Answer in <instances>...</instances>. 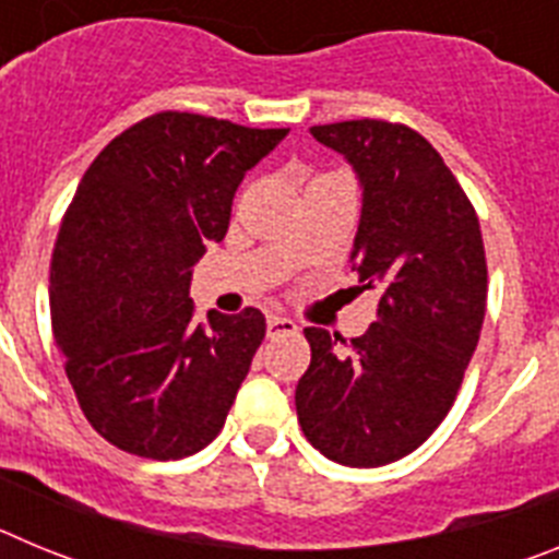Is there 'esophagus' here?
Instances as JSON below:
<instances>
[{"label":"esophagus","mask_w":559,"mask_h":559,"mask_svg":"<svg viewBox=\"0 0 559 559\" xmlns=\"http://www.w3.org/2000/svg\"><path fill=\"white\" fill-rule=\"evenodd\" d=\"M296 322L288 319V316H269V338H276V335H290L296 333Z\"/></svg>","instance_id":"34e87169"}]
</instances>
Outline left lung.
I'll list each match as a JSON object with an SVG mask.
<instances>
[{
    "label": "left lung",
    "mask_w": 559,
    "mask_h": 559,
    "mask_svg": "<svg viewBox=\"0 0 559 559\" xmlns=\"http://www.w3.org/2000/svg\"><path fill=\"white\" fill-rule=\"evenodd\" d=\"M310 133L358 176L349 263L380 302L378 319L349 344L305 330L310 367L296 414L316 451L380 467L417 451L456 400L487 308L481 229L442 156L408 126L347 120Z\"/></svg>",
    "instance_id": "1"
}]
</instances>
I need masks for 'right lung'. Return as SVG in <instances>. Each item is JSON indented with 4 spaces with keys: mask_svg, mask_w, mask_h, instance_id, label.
Returning <instances> with one entry per match:
<instances>
[{
    "mask_svg": "<svg viewBox=\"0 0 559 559\" xmlns=\"http://www.w3.org/2000/svg\"><path fill=\"white\" fill-rule=\"evenodd\" d=\"M285 133L162 111L83 173L52 249L49 313L83 414L120 451L185 459L224 428L265 316L199 322L192 265L224 240L246 170Z\"/></svg>",
    "mask_w": 559,
    "mask_h": 559,
    "instance_id": "right-lung-1",
    "label": "right lung"
}]
</instances>
